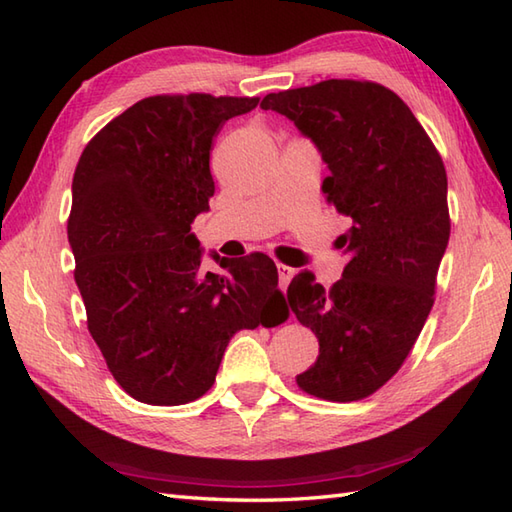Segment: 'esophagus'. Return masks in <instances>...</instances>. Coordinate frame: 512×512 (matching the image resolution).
I'll return each mask as SVG.
<instances>
[{"label": "esophagus", "mask_w": 512, "mask_h": 512, "mask_svg": "<svg viewBox=\"0 0 512 512\" xmlns=\"http://www.w3.org/2000/svg\"><path fill=\"white\" fill-rule=\"evenodd\" d=\"M277 273H279V286L286 290L288 284H290V279L295 277V268H290L286 264H277Z\"/></svg>", "instance_id": "obj_1"}]
</instances>
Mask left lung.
<instances>
[{
	"label": "left lung",
	"instance_id": "1",
	"mask_svg": "<svg viewBox=\"0 0 512 512\" xmlns=\"http://www.w3.org/2000/svg\"><path fill=\"white\" fill-rule=\"evenodd\" d=\"M262 110L317 145L325 200L352 220L339 237L343 277L325 290L303 270L288 286L292 312L319 339L297 385L330 402L367 398L405 363L433 306L451 233L444 162L407 103L374 81L268 94Z\"/></svg>",
	"mask_w": 512,
	"mask_h": 512
}]
</instances>
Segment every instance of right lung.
<instances>
[{
    "label": "right lung",
    "mask_w": 512,
    "mask_h": 512,
    "mask_svg": "<svg viewBox=\"0 0 512 512\" xmlns=\"http://www.w3.org/2000/svg\"><path fill=\"white\" fill-rule=\"evenodd\" d=\"M257 103L149 96L107 123L76 165L74 281L107 369L138 402L176 407L204 396L233 334L266 325L286 303L268 255H213L224 273H206L191 233L215 193L213 138Z\"/></svg>",
    "instance_id": "1"
}]
</instances>
